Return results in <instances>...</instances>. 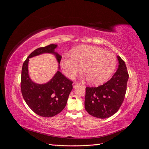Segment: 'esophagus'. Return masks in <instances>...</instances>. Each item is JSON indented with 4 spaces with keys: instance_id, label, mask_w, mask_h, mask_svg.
Returning a JSON list of instances; mask_svg holds the SVG:
<instances>
[{
    "instance_id": "1",
    "label": "esophagus",
    "mask_w": 149,
    "mask_h": 149,
    "mask_svg": "<svg viewBox=\"0 0 149 149\" xmlns=\"http://www.w3.org/2000/svg\"><path fill=\"white\" fill-rule=\"evenodd\" d=\"M79 84V83H74L73 84V88H76V86H77Z\"/></svg>"
}]
</instances>
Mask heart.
Returning <instances> with one entry per match:
<instances>
[{
	"label": "heart",
	"instance_id": "obj_1",
	"mask_svg": "<svg viewBox=\"0 0 149 149\" xmlns=\"http://www.w3.org/2000/svg\"><path fill=\"white\" fill-rule=\"evenodd\" d=\"M70 56H65L61 66L69 78L83 70L89 83L97 85L103 83L113 73L117 64L116 55L111 52L89 45L76 47Z\"/></svg>",
	"mask_w": 149,
	"mask_h": 149
}]
</instances>
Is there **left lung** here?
<instances>
[{
	"label": "left lung",
	"mask_w": 149,
	"mask_h": 149,
	"mask_svg": "<svg viewBox=\"0 0 149 149\" xmlns=\"http://www.w3.org/2000/svg\"><path fill=\"white\" fill-rule=\"evenodd\" d=\"M118 59V70L111 79L98 87L86 88L85 109L92 116L109 118L119 109L124 101L129 74L124 60L119 56Z\"/></svg>",
	"instance_id": "1"
}]
</instances>
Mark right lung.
Listing matches in <instances>:
<instances>
[{
  "mask_svg": "<svg viewBox=\"0 0 149 149\" xmlns=\"http://www.w3.org/2000/svg\"><path fill=\"white\" fill-rule=\"evenodd\" d=\"M56 47V45L51 44L35 49L22 66L20 82L22 96L26 104L35 113L45 118L56 116L65 107L69 94L73 89V81L58 71L47 83H35L29 76L28 63L30 58L45 53L54 54L58 63H60L61 56L55 52Z\"/></svg>",
  "mask_w": 149,
  "mask_h": 149,
  "instance_id": "obj_1",
  "label": "right lung"
}]
</instances>
